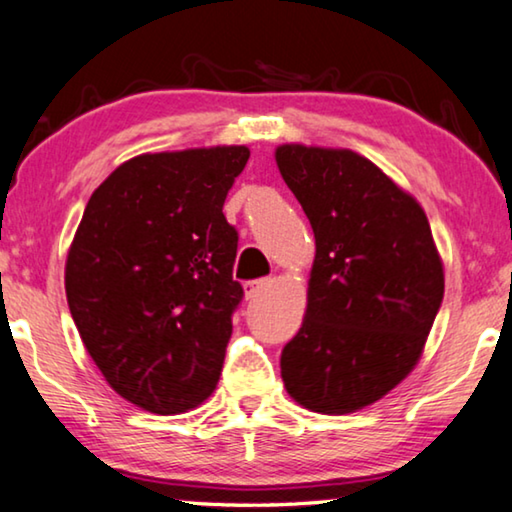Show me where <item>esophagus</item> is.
<instances>
[{
	"mask_svg": "<svg viewBox=\"0 0 512 512\" xmlns=\"http://www.w3.org/2000/svg\"><path fill=\"white\" fill-rule=\"evenodd\" d=\"M269 287H271V280H253L243 285V292H246V299H257V296Z\"/></svg>",
	"mask_w": 512,
	"mask_h": 512,
	"instance_id": "obj_1",
	"label": "esophagus"
}]
</instances>
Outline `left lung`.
<instances>
[{
    "label": "left lung",
    "instance_id": "1",
    "mask_svg": "<svg viewBox=\"0 0 512 512\" xmlns=\"http://www.w3.org/2000/svg\"><path fill=\"white\" fill-rule=\"evenodd\" d=\"M276 163L315 234L308 305L280 375L301 407L354 414L421 361L444 262L421 204L372 160L287 142Z\"/></svg>",
    "mask_w": 512,
    "mask_h": 512
}]
</instances>
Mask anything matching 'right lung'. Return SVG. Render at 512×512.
I'll return each instance as SVG.
<instances>
[{"label": "right lung", "instance_id": "add662e5", "mask_svg": "<svg viewBox=\"0 0 512 512\" xmlns=\"http://www.w3.org/2000/svg\"><path fill=\"white\" fill-rule=\"evenodd\" d=\"M243 144L140 154L94 193L66 255V299L87 354L121 398L183 414L209 398L243 289L227 190Z\"/></svg>", "mask_w": 512, "mask_h": 512}]
</instances>
